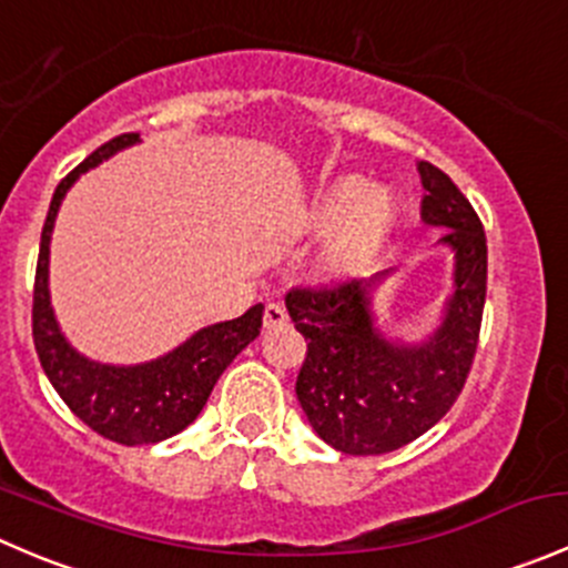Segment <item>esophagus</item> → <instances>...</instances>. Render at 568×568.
<instances>
[{
	"mask_svg": "<svg viewBox=\"0 0 568 568\" xmlns=\"http://www.w3.org/2000/svg\"><path fill=\"white\" fill-rule=\"evenodd\" d=\"M288 324V316H285V311L280 305H266V311H263V326L266 329H280V326Z\"/></svg>",
	"mask_w": 568,
	"mask_h": 568,
	"instance_id": "obj_1",
	"label": "esophagus"
}]
</instances>
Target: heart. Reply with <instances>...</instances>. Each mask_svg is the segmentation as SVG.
<instances>
[{
    "mask_svg": "<svg viewBox=\"0 0 568 568\" xmlns=\"http://www.w3.org/2000/svg\"><path fill=\"white\" fill-rule=\"evenodd\" d=\"M393 216L395 203L385 186H365L363 178H346L313 205L307 225L318 233L336 227L326 242L324 261L335 272H346L379 252Z\"/></svg>",
    "mask_w": 568,
    "mask_h": 568,
    "instance_id": "1",
    "label": "heart"
}]
</instances>
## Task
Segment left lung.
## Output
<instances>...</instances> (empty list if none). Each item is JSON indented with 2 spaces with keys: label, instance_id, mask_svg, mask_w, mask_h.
<instances>
[{
  "label": "left lung",
  "instance_id": "1",
  "mask_svg": "<svg viewBox=\"0 0 568 568\" xmlns=\"http://www.w3.org/2000/svg\"><path fill=\"white\" fill-rule=\"evenodd\" d=\"M420 220L443 227L454 252V291L420 343L385 335L374 288L393 272L321 288H294L285 307L307 341L296 398L313 432L348 456H379L426 434L459 398L478 346L486 302V236L478 214L439 168L417 162Z\"/></svg>",
  "mask_w": 568,
  "mask_h": 568
}]
</instances>
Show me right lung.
<instances>
[{"mask_svg":"<svg viewBox=\"0 0 568 568\" xmlns=\"http://www.w3.org/2000/svg\"><path fill=\"white\" fill-rule=\"evenodd\" d=\"M136 142L140 134L114 136L90 153L54 189L40 233L36 300H32V337L51 387L60 393L79 420L120 445L162 443L183 432L203 412L222 371L261 335L263 326V305H255L244 316L203 326L173 352L136 365H112L84 357L62 335L49 294V244L57 211L79 175L99 168L109 156Z\"/></svg>","mask_w":568,"mask_h":568,"instance_id":"1","label":"right lung"}]
</instances>
